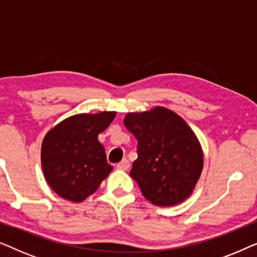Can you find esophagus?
<instances>
[{"label":"esophagus","mask_w":257,"mask_h":257,"mask_svg":"<svg viewBox=\"0 0 257 257\" xmlns=\"http://www.w3.org/2000/svg\"><path fill=\"white\" fill-rule=\"evenodd\" d=\"M117 168H118V170H121V171H127L130 168V161L127 159L121 160L120 163L117 165Z\"/></svg>","instance_id":"esophagus-1"}]
</instances>
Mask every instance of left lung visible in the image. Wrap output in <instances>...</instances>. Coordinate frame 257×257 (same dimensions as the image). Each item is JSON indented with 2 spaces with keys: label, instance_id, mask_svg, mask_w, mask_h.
<instances>
[{
  "label": "left lung",
  "instance_id": "left-lung-1",
  "mask_svg": "<svg viewBox=\"0 0 257 257\" xmlns=\"http://www.w3.org/2000/svg\"><path fill=\"white\" fill-rule=\"evenodd\" d=\"M126 128L138 142V158L130 175L153 205L170 207L192 194L203 167V153L195 133L175 112L156 106L127 113Z\"/></svg>",
  "mask_w": 257,
  "mask_h": 257
}]
</instances>
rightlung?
<instances>
[{
  "label": "right lung",
  "mask_w": 257,
  "mask_h": 257,
  "mask_svg": "<svg viewBox=\"0 0 257 257\" xmlns=\"http://www.w3.org/2000/svg\"><path fill=\"white\" fill-rule=\"evenodd\" d=\"M117 112L80 113L64 119L45 135L41 150L44 178L61 196L82 202L99 187L113 167L107 164L98 135Z\"/></svg>",
  "instance_id": "obj_1"
}]
</instances>
